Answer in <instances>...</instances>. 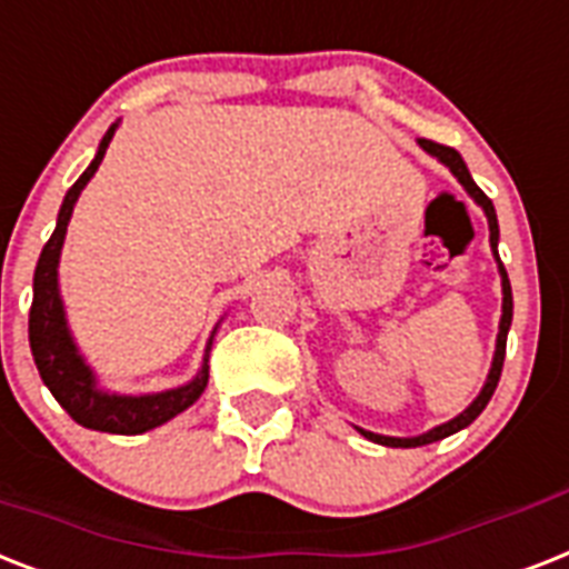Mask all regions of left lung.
Returning <instances> with one entry per match:
<instances>
[{
	"instance_id": "left-lung-1",
	"label": "left lung",
	"mask_w": 569,
	"mask_h": 569,
	"mask_svg": "<svg viewBox=\"0 0 569 569\" xmlns=\"http://www.w3.org/2000/svg\"><path fill=\"white\" fill-rule=\"evenodd\" d=\"M420 149L429 151L432 157H438L441 163L450 169L456 178H459V183L465 189H468V196L477 201L479 207L485 210V216H488V230H491V248H493V257H497V266H500V277H502V318H500V332H497V350H493V362H491V371H488V380H485L482 391H479V397L473 400V403L465 409L461 415H456L452 420H447V423H441V427L429 429V432H423V436H415V438H391V436H377V432H368V429H359L368 441H377V445L382 447H423V445H432V441H441V438L452 436V432H459V429L470 427L473 420L482 415V409L488 406V400H491L493 389H497V382H500V373H502V359H506V339H509V327H511V309H515V303H511V283H509V274H506V266L500 262V253H497V239H500V224H497V212H493V204L491 198L485 196L482 189L473 183V178H470L468 166H465V160H461V154L456 149H450V146H441V142H432V140H418Z\"/></svg>"
}]
</instances>
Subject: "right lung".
<instances>
[{
  "label": "right lung",
  "instance_id": "right-lung-1",
  "mask_svg": "<svg viewBox=\"0 0 569 569\" xmlns=\"http://www.w3.org/2000/svg\"><path fill=\"white\" fill-rule=\"evenodd\" d=\"M113 133H117V122L110 124L108 133L101 137L99 151L84 169V174L69 187L58 212V228H54L52 239L43 244V253L37 260L34 300H31L29 312V345L37 371H40V380L46 382V389L52 391L54 400L67 409V415L76 423L87 429H99V432H113V436H140V432L160 427V423L172 420L174 415L196 403L201 391L207 389L210 373H207L204 357V365H201L196 380L180 386V389L140 397L108 395V391L96 389V377H92L90 365L81 359L76 341L69 336L67 316H63V303H60L58 292L60 248H63L67 224L72 219V207H76L81 189L87 187V180L99 169ZM207 353H210V348H207Z\"/></svg>",
  "mask_w": 569,
  "mask_h": 569
}]
</instances>
